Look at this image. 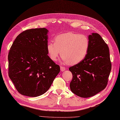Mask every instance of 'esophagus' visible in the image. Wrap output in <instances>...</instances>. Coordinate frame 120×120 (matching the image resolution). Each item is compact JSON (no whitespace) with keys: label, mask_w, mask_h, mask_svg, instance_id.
<instances>
[{"label":"esophagus","mask_w":120,"mask_h":120,"mask_svg":"<svg viewBox=\"0 0 120 120\" xmlns=\"http://www.w3.org/2000/svg\"><path fill=\"white\" fill-rule=\"evenodd\" d=\"M65 70H66L65 67H64V66H61V67H60V71H62V72L64 71Z\"/></svg>","instance_id":"1"}]
</instances>
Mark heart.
I'll return each instance as SVG.
<instances>
[{"label":"heart","mask_w":120,"mask_h":120,"mask_svg":"<svg viewBox=\"0 0 120 120\" xmlns=\"http://www.w3.org/2000/svg\"><path fill=\"white\" fill-rule=\"evenodd\" d=\"M54 41L49 42L46 46L49 56L54 62L57 60L60 51L64 63L76 65L85 58L89 50V39L82 34L68 32L58 35Z\"/></svg>","instance_id":"b5f03b06"}]
</instances>
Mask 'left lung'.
Returning a JSON list of instances; mask_svg holds the SVG:
<instances>
[{
  "label": "left lung",
  "instance_id": "1",
  "mask_svg": "<svg viewBox=\"0 0 120 120\" xmlns=\"http://www.w3.org/2000/svg\"><path fill=\"white\" fill-rule=\"evenodd\" d=\"M90 47L80 63L69 68L73 75L71 91L79 97L88 98L105 88L112 69L109 48L100 34L89 35Z\"/></svg>",
  "mask_w": 120,
  "mask_h": 120
}]
</instances>
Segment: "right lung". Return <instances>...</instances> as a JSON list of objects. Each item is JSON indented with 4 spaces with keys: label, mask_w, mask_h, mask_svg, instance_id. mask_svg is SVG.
<instances>
[{
    "label": "right lung",
    "mask_w": 120,
    "mask_h": 120,
    "mask_svg": "<svg viewBox=\"0 0 120 120\" xmlns=\"http://www.w3.org/2000/svg\"><path fill=\"white\" fill-rule=\"evenodd\" d=\"M48 33L45 28L25 30L10 48L8 76L21 95L34 97L44 94L60 71L48 55Z\"/></svg>",
    "instance_id": "right-lung-1"
}]
</instances>
